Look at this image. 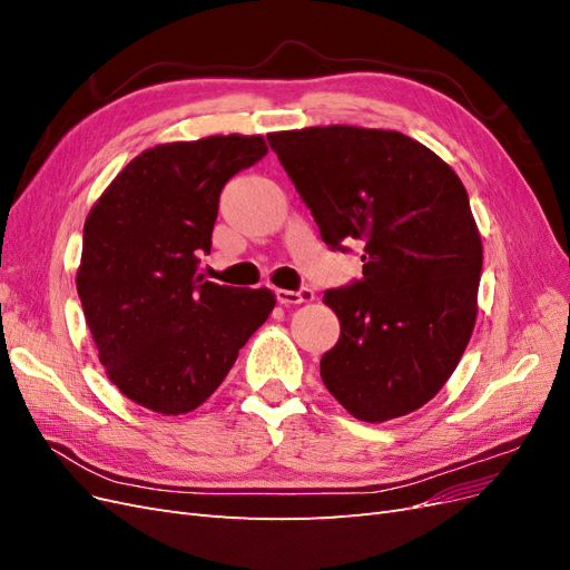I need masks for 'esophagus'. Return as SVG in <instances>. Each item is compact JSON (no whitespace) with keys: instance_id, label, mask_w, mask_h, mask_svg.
I'll return each mask as SVG.
<instances>
[{"instance_id":"34e87169","label":"esophagus","mask_w":570,"mask_h":570,"mask_svg":"<svg viewBox=\"0 0 570 570\" xmlns=\"http://www.w3.org/2000/svg\"><path fill=\"white\" fill-rule=\"evenodd\" d=\"M275 297H278V302L285 304V306L312 304V302L316 299L312 287H302V289H278V292H275Z\"/></svg>"}]
</instances>
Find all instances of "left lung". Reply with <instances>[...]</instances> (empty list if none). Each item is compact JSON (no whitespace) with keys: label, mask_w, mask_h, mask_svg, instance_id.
<instances>
[{"label":"left lung","mask_w":570,"mask_h":570,"mask_svg":"<svg viewBox=\"0 0 570 570\" xmlns=\"http://www.w3.org/2000/svg\"><path fill=\"white\" fill-rule=\"evenodd\" d=\"M325 245H364V278L327 289L340 340L321 377L354 419L406 416L450 381L478 316L482 243L469 193L396 130L316 126L268 135Z\"/></svg>","instance_id":"obj_1"}]
</instances>
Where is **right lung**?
Segmentation results:
<instances>
[{
	"instance_id": "add662e5",
	"label": "right lung",
	"mask_w": 570,
	"mask_h": 570,
	"mask_svg": "<svg viewBox=\"0 0 570 570\" xmlns=\"http://www.w3.org/2000/svg\"><path fill=\"white\" fill-rule=\"evenodd\" d=\"M262 135H212L135 157L85 220L76 275L109 381L164 416L204 404L275 306L266 287L204 281L220 189L266 157Z\"/></svg>"
}]
</instances>
